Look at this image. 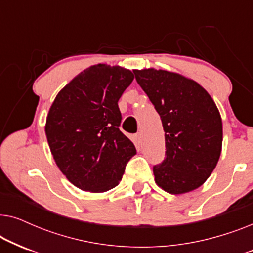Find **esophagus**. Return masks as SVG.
<instances>
[{
    "label": "esophagus",
    "mask_w": 253,
    "mask_h": 253,
    "mask_svg": "<svg viewBox=\"0 0 253 253\" xmlns=\"http://www.w3.org/2000/svg\"><path fill=\"white\" fill-rule=\"evenodd\" d=\"M133 141H134V144L136 145H138V146H139V145H141V133H136L133 136Z\"/></svg>",
    "instance_id": "esophagus-1"
}]
</instances>
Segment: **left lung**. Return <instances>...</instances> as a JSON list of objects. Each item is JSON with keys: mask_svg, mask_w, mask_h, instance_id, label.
Segmentation results:
<instances>
[{"mask_svg": "<svg viewBox=\"0 0 253 253\" xmlns=\"http://www.w3.org/2000/svg\"><path fill=\"white\" fill-rule=\"evenodd\" d=\"M136 81L160 115L166 157L155 165V183L172 195L190 192L210 177L222 147V121L198 83L166 70H134Z\"/></svg>", "mask_w": 253, "mask_h": 253, "instance_id": "obj_1", "label": "left lung"}]
</instances>
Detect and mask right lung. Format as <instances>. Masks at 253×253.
I'll list each match as a JSON object with an SVG mask.
<instances>
[{
	"mask_svg": "<svg viewBox=\"0 0 253 253\" xmlns=\"http://www.w3.org/2000/svg\"><path fill=\"white\" fill-rule=\"evenodd\" d=\"M133 78L127 69L93 65L62 88L50 107L44 126L50 152L63 175L81 190L115 188L137 153L120 131L117 103Z\"/></svg>",
	"mask_w": 253,
	"mask_h": 253,
	"instance_id": "1",
	"label": "right lung"
}]
</instances>
